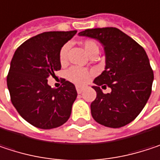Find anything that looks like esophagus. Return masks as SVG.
<instances>
[{"instance_id":"obj_1","label":"esophagus","mask_w":160,"mask_h":160,"mask_svg":"<svg viewBox=\"0 0 160 160\" xmlns=\"http://www.w3.org/2000/svg\"><path fill=\"white\" fill-rule=\"evenodd\" d=\"M76 89H77V92H78V93H81V92H83V88H82V87L77 86V87H76Z\"/></svg>"}]
</instances>
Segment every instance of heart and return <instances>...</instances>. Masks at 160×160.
<instances>
[{"instance_id": "obj_1", "label": "heart", "mask_w": 160, "mask_h": 160, "mask_svg": "<svg viewBox=\"0 0 160 160\" xmlns=\"http://www.w3.org/2000/svg\"><path fill=\"white\" fill-rule=\"evenodd\" d=\"M81 45L84 49L85 52L90 56L92 55V53H95L99 52V48H98V45L95 42L93 41H91V40H86L84 42H81ZM68 45H65L63 46L61 50H60V52H59V59H60V62L61 63H65L67 61V55H68ZM90 78V73L83 69V68H77V67H73L71 68L70 69L68 70L67 72V79L75 83V84H78V85H82L84 84L85 82H87V80H89Z\"/></svg>"}]
</instances>
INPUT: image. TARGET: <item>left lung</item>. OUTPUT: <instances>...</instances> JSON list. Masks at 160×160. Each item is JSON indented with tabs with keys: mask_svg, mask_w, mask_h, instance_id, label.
<instances>
[{
	"mask_svg": "<svg viewBox=\"0 0 160 160\" xmlns=\"http://www.w3.org/2000/svg\"><path fill=\"white\" fill-rule=\"evenodd\" d=\"M79 35L97 40L106 55L105 70L93 80V119L109 128L129 124L143 110L151 94L154 74L144 49L117 28H88ZM100 86L111 88L112 92L104 94Z\"/></svg>",
	"mask_w": 160,
	"mask_h": 160,
	"instance_id": "1",
	"label": "left lung"
}]
</instances>
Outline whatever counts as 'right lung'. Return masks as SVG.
Masks as SVG:
<instances>
[{
    "instance_id": "add662e5",
    "label": "right lung",
    "mask_w": 160,
    "mask_h": 160,
    "mask_svg": "<svg viewBox=\"0 0 160 160\" xmlns=\"http://www.w3.org/2000/svg\"><path fill=\"white\" fill-rule=\"evenodd\" d=\"M76 33L43 32L23 42L14 53L7 76L11 101L19 115L37 128H57L70 117L77 98L75 85L62 80V86L53 89L47 79L61 69L60 50Z\"/></svg>"
}]
</instances>
